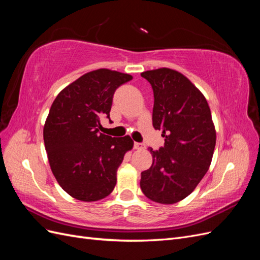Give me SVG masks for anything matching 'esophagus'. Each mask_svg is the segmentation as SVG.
Returning <instances> with one entry per match:
<instances>
[{
  "mask_svg": "<svg viewBox=\"0 0 260 260\" xmlns=\"http://www.w3.org/2000/svg\"><path fill=\"white\" fill-rule=\"evenodd\" d=\"M133 147H135L136 149H144V148H145V145H144L143 143L135 142V144H133Z\"/></svg>",
  "mask_w": 260,
  "mask_h": 260,
  "instance_id": "1",
  "label": "esophagus"
}]
</instances>
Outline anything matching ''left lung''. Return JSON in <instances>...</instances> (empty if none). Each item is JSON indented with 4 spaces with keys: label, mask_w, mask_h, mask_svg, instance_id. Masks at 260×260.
Instances as JSON below:
<instances>
[{
    "label": "left lung",
    "mask_w": 260,
    "mask_h": 260,
    "mask_svg": "<svg viewBox=\"0 0 260 260\" xmlns=\"http://www.w3.org/2000/svg\"><path fill=\"white\" fill-rule=\"evenodd\" d=\"M154 93L153 127L165 140L149 147L153 164L141 174L146 198L159 204L185 199L207 172L216 145V131L206 99L176 70L159 68L141 74Z\"/></svg>",
    "instance_id": "8db88e82"
}]
</instances>
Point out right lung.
<instances>
[{
	"instance_id": "obj_1",
	"label": "right lung",
	"mask_w": 260,
	"mask_h": 260,
	"mask_svg": "<svg viewBox=\"0 0 260 260\" xmlns=\"http://www.w3.org/2000/svg\"><path fill=\"white\" fill-rule=\"evenodd\" d=\"M130 80L127 74L94 70L53 102L43 129L45 149L58 184L77 200L95 202L114 190L117 169L133 141L101 133L100 120L109 119L115 91Z\"/></svg>"
}]
</instances>
